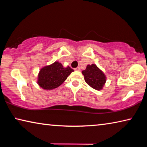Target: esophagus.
<instances>
[{
    "label": "esophagus",
    "mask_w": 147,
    "mask_h": 147,
    "mask_svg": "<svg viewBox=\"0 0 147 147\" xmlns=\"http://www.w3.org/2000/svg\"><path fill=\"white\" fill-rule=\"evenodd\" d=\"M74 71H80V68L79 67H76V68H74Z\"/></svg>",
    "instance_id": "1"
}]
</instances>
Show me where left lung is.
Returning <instances> with one entry per match:
<instances>
[{"label": "left lung", "mask_w": 147, "mask_h": 147, "mask_svg": "<svg viewBox=\"0 0 147 147\" xmlns=\"http://www.w3.org/2000/svg\"><path fill=\"white\" fill-rule=\"evenodd\" d=\"M82 73L84 76L86 82L91 88L96 90H101L103 88L106 81V77L96 65H88Z\"/></svg>", "instance_id": "left-lung-1"}]
</instances>
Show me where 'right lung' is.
I'll use <instances>...</instances> for the list:
<instances>
[{
    "mask_svg": "<svg viewBox=\"0 0 147 147\" xmlns=\"http://www.w3.org/2000/svg\"><path fill=\"white\" fill-rule=\"evenodd\" d=\"M73 71L70 67H63L61 63L55 61L41 69L37 82L43 89L51 90L61 85Z\"/></svg>",
    "mask_w": 147,
    "mask_h": 147,
    "instance_id": "1",
    "label": "right lung"
}]
</instances>
